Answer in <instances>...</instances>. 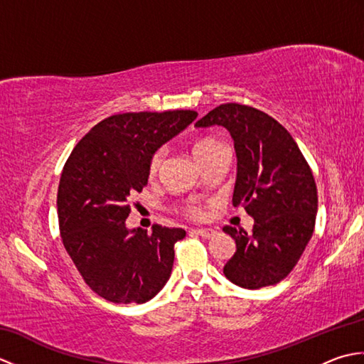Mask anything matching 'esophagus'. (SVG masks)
I'll list each match as a JSON object with an SVG mask.
<instances>
[{
	"mask_svg": "<svg viewBox=\"0 0 364 364\" xmlns=\"http://www.w3.org/2000/svg\"><path fill=\"white\" fill-rule=\"evenodd\" d=\"M194 231H196L198 236H202L203 239H210V237H213L215 235V231L211 230V228H197Z\"/></svg>",
	"mask_w": 364,
	"mask_h": 364,
	"instance_id": "obj_1",
	"label": "esophagus"
}]
</instances>
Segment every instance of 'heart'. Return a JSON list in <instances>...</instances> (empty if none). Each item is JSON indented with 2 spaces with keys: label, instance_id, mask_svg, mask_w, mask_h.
Masks as SVG:
<instances>
[{
  "label": "heart",
  "instance_id": "heart-1",
  "mask_svg": "<svg viewBox=\"0 0 364 364\" xmlns=\"http://www.w3.org/2000/svg\"><path fill=\"white\" fill-rule=\"evenodd\" d=\"M223 149V145L215 141V139H202V141H198L196 145H194V153L197 159L202 162H206V159H210L213 154ZM164 158H166V151L164 150H156L150 158V162H149V176L150 178H154L158 176V173L161 172V167H162V162H164ZM178 211L181 213V215H184V218L188 219H203L205 218V208L203 205L197 202V200H186V202H183L180 205V208H178Z\"/></svg>",
  "mask_w": 364,
  "mask_h": 364
}]
</instances>
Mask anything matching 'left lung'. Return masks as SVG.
Wrapping results in <instances>:
<instances>
[{
  "label": "left lung",
  "mask_w": 364,
  "mask_h": 364,
  "mask_svg": "<svg viewBox=\"0 0 364 364\" xmlns=\"http://www.w3.org/2000/svg\"><path fill=\"white\" fill-rule=\"evenodd\" d=\"M225 127L235 141L233 206L255 219L252 233L223 227L236 242L223 274L245 289L280 283L296 267L314 231L318 189L310 166L283 125L252 106L225 103L196 127Z\"/></svg>",
  "instance_id": "8db88e82"
}]
</instances>
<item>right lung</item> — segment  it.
I'll return each mask as SVG.
<instances>
[{
    "instance_id": "obj_1",
    "label": "right lung",
    "mask_w": 364,
    "mask_h": 364,
    "mask_svg": "<svg viewBox=\"0 0 364 364\" xmlns=\"http://www.w3.org/2000/svg\"><path fill=\"white\" fill-rule=\"evenodd\" d=\"M196 111L125 112L76 144L60 173V239L84 283L112 304H144L164 288L183 228L128 230L131 197L149 183L151 154L197 119Z\"/></svg>"
}]
</instances>
